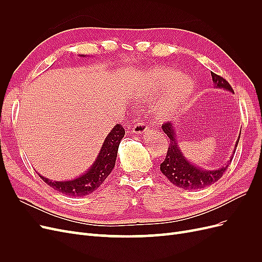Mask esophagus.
I'll list each match as a JSON object with an SVG mask.
<instances>
[{
    "label": "esophagus",
    "instance_id": "34e87169",
    "mask_svg": "<svg viewBox=\"0 0 262 262\" xmlns=\"http://www.w3.org/2000/svg\"><path fill=\"white\" fill-rule=\"evenodd\" d=\"M148 130V126L144 121H138L132 126V132L134 134H142Z\"/></svg>",
    "mask_w": 262,
    "mask_h": 262
}]
</instances>
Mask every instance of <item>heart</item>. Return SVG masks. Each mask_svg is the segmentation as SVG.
<instances>
[{"mask_svg":"<svg viewBox=\"0 0 262 262\" xmlns=\"http://www.w3.org/2000/svg\"><path fill=\"white\" fill-rule=\"evenodd\" d=\"M166 88L168 90L164 94L161 105L157 107L156 114L162 119H169L184 108L191 96L193 92L191 78L186 75L179 76L175 70L158 68L142 74L134 90L138 96L150 101L161 95Z\"/></svg>","mask_w":262,"mask_h":262,"instance_id":"1","label":"heart"}]
</instances>
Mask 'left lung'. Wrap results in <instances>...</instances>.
I'll list each match as a JSON object with an SVG mask.
<instances>
[{"mask_svg":"<svg viewBox=\"0 0 262 262\" xmlns=\"http://www.w3.org/2000/svg\"><path fill=\"white\" fill-rule=\"evenodd\" d=\"M211 75L215 89L225 90L227 92L234 93L232 86L229 85L228 82L224 80L223 77L213 72H211ZM162 129L165 132V134H167V137L169 138V146L165 161L161 164V171L163 172V175L167 177V179L172 185H175L181 189L189 190V191L192 190L193 191V190H199L213 185L214 182H216L222 176H223V173L227 169L228 165L231 164L233 160L232 155L231 160L227 162V164H225V166L219 169L208 170L201 168L199 166L189 162L185 157V155L182 154L179 147L177 134L173 123L166 122L162 125ZM239 137L238 140L236 141L234 153L237 144H238L239 142Z\"/></svg>","mask_w":262,"mask_h":262,"instance_id":"left-lung-1","label":"left lung"}]
</instances>
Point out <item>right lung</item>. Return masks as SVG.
<instances>
[{
	"instance_id": "obj_1",
	"label": "right lung",
	"mask_w": 262,
	"mask_h": 262,
	"mask_svg": "<svg viewBox=\"0 0 262 262\" xmlns=\"http://www.w3.org/2000/svg\"><path fill=\"white\" fill-rule=\"evenodd\" d=\"M81 57H85V55L81 54ZM124 133L121 124H116L102 143L96 161L94 162L90 169L82 173L81 176L64 181H53L41 176L40 173H39V177L54 190L69 196H84L94 192L114 169L118 147L124 137Z\"/></svg>"
}]
</instances>
